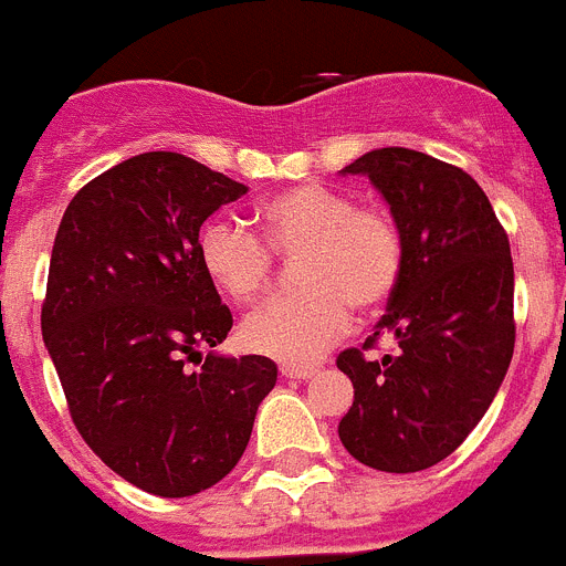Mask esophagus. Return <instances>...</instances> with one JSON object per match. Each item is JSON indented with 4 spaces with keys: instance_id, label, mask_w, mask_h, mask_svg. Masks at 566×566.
<instances>
[{
    "instance_id": "obj_1",
    "label": "esophagus",
    "mask_w": 566,
    "mask_h": 566,
    "mask_svg": "<svg viewBox=\"0 0 566 566\" xmlns=\"http://www.w3.org/2000/svg\"><path fill=\"white\" fill-rule=\"evenodd\" d=\"M280 374H283V377H289V379H308V377H314V374H317V365H292V363H286L283 368H280Z\"/></svg>"
}]
</instances>
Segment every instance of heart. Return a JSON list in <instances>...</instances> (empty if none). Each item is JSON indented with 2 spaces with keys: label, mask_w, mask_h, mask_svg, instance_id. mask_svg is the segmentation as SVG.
<instances>
[{
  "label": "heart",
  "mask_w": 566,
  "mask_h": 566,
  "mask_svg": "<svg viewBox=\"0 0 566 566\" xmlns=\"http://www.w3.org/2000/svg\"><path fill=\"white\" fill-rule=\"evenodd\" d=\"M260 234L229 218L201 229L198 258L214 286L252 303L272 286L274 252L297 258L303 292L254 308L240 337L254 354L283 363H314L359 314L382 312L405 272V238L397 218L379 203H357L326 184H297L260 203Z\"/></svg>",
  "instance_id": "obj_1"
}]
</instances>
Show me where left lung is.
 Listing matches in <instances>:
<instances>
[{
  "label": "left lung",
  "instance_id": "obj_1",
  "mask_svg": "<svg viewBox=\"0 0 566 566\" xmlns=\"http://www.w3.org/2000/svg\"><path fill=\"white\" fill-rule=\"evenodd\" d=\"M368 175L405 238V272L377 332L345 348L354 382L339 442L385 473L451 457L496 397L513 359V258L507 232L464 169L405 147L365 153L343 169ZM391 333L397 355L361 354Z\"/></svg>",
  "mask_w": 566,
  "mask_h": 566
}]
</instances>
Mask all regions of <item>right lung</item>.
<instances>
[{"label": "right lung", "mask_w": 566, "mask_h": 566, "mask_svg": "<svg viewBox=\"0 0 566 566\" xmlns=\"http://www.w3.org/2000/svg\"><path fill=\"white\" fill-rule=\"evenodd\" d=\"M240 195L243 184L187 155L144 153L84 184L59 223L44 345L84 442L153 496L221 482L277 382L269 357L201 354L227 339L232 312L198 232Z\"/></svg>", "instance_id": "add662e5"}]
</instances>
